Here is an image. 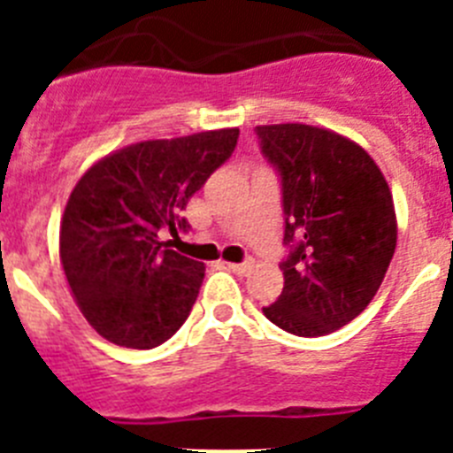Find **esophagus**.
<instances>
[{"label":"esophagus","mask_w":453,"mask_h":453,"mask_svg":"<svg viewBox=\"0 0 453 453\" xmlns=\"http://www.w3.org/2000/svg\"><path fill=\"white\" fill-rule=\"evenodd\" d=\"M251 265H254V261H242V263H229V270L234 272V274H247V272L251 270Z\"/></svg>","instance_id":"34e87169"}]
</instances>
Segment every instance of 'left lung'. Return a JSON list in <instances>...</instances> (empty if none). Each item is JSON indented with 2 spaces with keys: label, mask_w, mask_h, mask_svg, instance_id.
<instances>
[{
  "label": "left lung",
  "mask_w": 453,
  "mask_h": 453,
  "mask_svg": "<svg viewBox=\"0 0 453 453\" xmlns=\"http://www.w3.org/2000/svg\"><path fill=\"white\" fill-rule=\"evenodd\" d=\"M281 183L283 290L263 308L302 338L338 331L367 308L397 247L390 188L367 151L308 124L256 127Z\"/></svg>",
  "instance_id": "obj_1"
}]
</instances>
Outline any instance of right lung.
<instances>
[{
	"label": "right lung",
	"mask_w": 453,
	"mask_h": 453,
	"mask_svg": "<svg viewBox=\"0 0 453 453\" xmlns=\"http://www.w3.org/2000/svg\"><path fill=\"white\" fill-rule=\"evenodd\" d=\"M238 129L145 140L106 156L72 190L61 263L83 318L108 342L151 349L181 329L203 263L177 254L161 231H188V202L238 145Z\"/></svg>",
	"instance_id": "obj_1"
}]
</instances>
